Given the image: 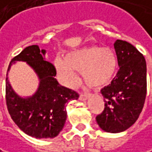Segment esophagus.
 I'll return each instance as SVG.
<instances>
[{
	"mask_svg": "<svg viewBox=\"0 0 152 152\" xmlns=\"http://www.w3.org/2000/svg\"><path fill=\"white\" fill-rule=\"evenodd\" d=\"M90 96H91V94L90 93H88V92H83V93H81L80 94V96H79V99L80 100H86V99H88L89 97H90Z\"/></svg>",
	"mask_w": 152,
	"mask_h": 152,
	"instance_id": "34e87169",
	"label": "esophagus"
}]
</instances>
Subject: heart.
Wrapping results in <instances>:
<instances>
[{
  "mask_svg": "<svg viewBox=\"0 0 152 152\" xmlns=\"http://www.w3.org/2000/svg\"><path fill=\"white\" fill-rule=\"evenodd\" d=\"M55 66L65 85L74 87L78 82L76 71L83 72L85 82L94 87L109 83L116 73L117 57L106 47H84L68 53L65 60L57 58Z\"/></svg>",
  "mask_w": 152,
  "mask_h": 152,
  "instance_id": "heart-1",
  "label": "heart"
}]
</instances>
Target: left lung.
Here are the masks:
<instances>
[{
  "label": "left lung",
  "instance_id": "left-lung-1",
  "mask_svg": "<svg viewBox=\"0 0 152 152\" xmlns=\"http://www.w3.org/2000/svg\"><path fill=\"white\" fill-rule=\"evenodd\" d=\"M114 48L119 69L111 83L101 90L104 110L96 117L100 128L110 133L125 131L137 121L147 91L143 54L126 41L117 40Z\"/></svg>",
  "mask_w": 152,
  "mask_h": 152
}]
</instances>
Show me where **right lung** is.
Instances as JSON below:
<instances>
[{
    "label": "right lung",
    "instance_id": "add662e5",
    "mask_svg": "<svg viewBox=\"0 0 152 152\" xmlns=\"http://www.w3.org/2000/svg\"><path fill=\"white\" fill-rule=\"evenodd\" d=\"M45 50L37 45L25 48L9 63L7 72L13 62H26L40 79L37 91L30 97L22 98L12 89L6 77V104L13 121L27 135L35 138H53L62 131L67 112L65 104L76 100L78 93L59 84L55 76V66L44 60Z\"/></svg>",
    "mask_w": 152,
    "mask_h": 152
}]
</instances>
